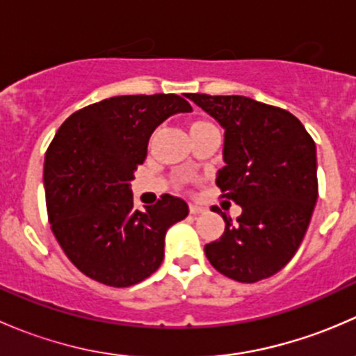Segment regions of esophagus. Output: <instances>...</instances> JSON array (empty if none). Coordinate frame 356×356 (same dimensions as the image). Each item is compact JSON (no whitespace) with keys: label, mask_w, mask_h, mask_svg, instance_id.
<instances>
[{"label":"esophagus","mask_w":356,"mask_h":356,"mask_svg":"<svg viewBox=\"0 0 356 356\" xmlns=\"http://www.w3.org/2000/svg\"><path fill=\"white\" fill-rule=\"evenodd\" d=\"M189 211H191L193 215H200V213H204V211H207V208H204L203 204L191 203V204H189Z\"/></svg>","instance_id":"obj_1"}]
</instances>
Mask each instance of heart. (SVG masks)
I'll list each match as a JSON object with an SVG mask.
<instances>
[{"label": "heart", "mask_w": 356, "mask_h": 356, "mask_svg": "<svg viewBox=\"0 0 356 356\" xmlns=\"http://www.w3.org/2000/svg\"><path fill=\"white\" fill-rule=\"evenodd\" d=\"M195 124H207V122H195ZM195 124H193V125H195Z\"/></svg>", "instance_id": "b5f03b06"}]
</instances>
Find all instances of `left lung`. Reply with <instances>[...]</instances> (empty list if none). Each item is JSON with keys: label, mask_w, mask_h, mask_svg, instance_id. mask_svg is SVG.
<instances>
[{"label": "left lung", "mask_w": 356, "mask_h": 356, "mask_svg": "<svg viewBox=\"0 0 356 356\" xmlns=\"http://www.w3.org/2000/svg\"><path fill=\"white\" fill-rule=\"evenodd\" d=\"M186 96L224 127L225 165L215 182L222 198L243 208L236 220L220 211L225 231L204 254L238 282L270 277L294 257L317 203L314 139L279 106L246 96Z\"/></svg>", "instance_id": "left-lung-1"}]
</instances>
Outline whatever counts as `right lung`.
<instances>
[{
	"mask_svg": "<svg viewBox=\"0 0 356 356\" xmlns=\"http://www.w3.org/2000/svg\"><path fill=\"white\" fill-rule=\"evenodd\" d=\"M181 111H191V105L177 95L113 96L72 113L49 143V225L68 260L88 277L129 288L163 261L165 234L188 217V203L161 195L138 210L131 181L153 131Z\"/></svg>",
	"mask_w": 356,
	"mask_h": 356,
	"instance_id": "add662e5",
	"label": "right lung"
}]
</instances>
